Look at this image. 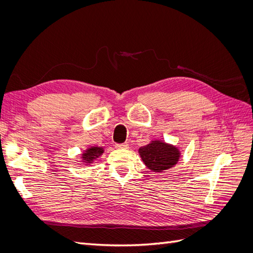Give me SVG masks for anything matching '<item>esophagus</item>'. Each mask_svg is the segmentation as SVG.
Instances as JSON below:
<instances>
[{
    "label": "esophagus",
    "mask_w": 253,
    "mask_h": 253,
    "mask_svg": "<svg viewBox=\"0 0 253 253\" xmlns=\"http://www.w3.org/2000/svg\"><path fill=\"white\" fill-rule=\"evenodd\" d=\"M128 147L127 143H117L115 145V148L116 149H126Z\"/></svg>",
    "instance_id": "esophagus-1"
}]
</instances>
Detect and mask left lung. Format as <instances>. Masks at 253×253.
I'll use <instances>...</instances> for the list:
<instances>
[{
	"label": "left lung",
	"mask_w": 253,
	"mask_h": 253,
	"mask_svg": "<svg viewBox=\"0 0 253 253\" xmlns=\"http://www.w3.org/2000/svg\"><path fill=\"white\" fill-rule=\"evenodd\" d=\"M139 154L144 165L153 172H164L179 159V152L171 144H167L163 141H152L139 149Z\"/></svg>",
	"instance_id": "obj_1"
}]
</instances>
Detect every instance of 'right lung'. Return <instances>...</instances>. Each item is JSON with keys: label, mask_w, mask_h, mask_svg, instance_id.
Returning a JSON list of instances; mask_svg holds the SVG:
<instances>
[{"label": "right lung", "mask_w": 253, "mask_h": 253, "mask_svg": "<svg viewBox=\"0 0 253 253\" xmlns=\"http://www.w3.org/2000/svg\"><path fill=\"white\" fill-rule=\"evenodd\" d=\"M103 153V149L102 148H98V147H93L89 148L85 151V153L82 154V159L85 162L86 164H90L93 163V160L98 158Z\"/></svg>", "instance_id": "right-lung-1"}]
</instances>
